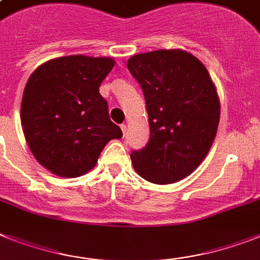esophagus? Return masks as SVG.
Segmentation results:
<instances>
[{
  "instance_id": "obj_1",
  "label": "esophagus",
  "mask_w": 260,
  "mask_h": 260,
  "mask_svg": "<svg viewBox=\"0 0 260 260\" xmlns=\"http://www.w3.org/2000/svg\"><path fill=\"white\" fill-rule=\"evenodd\" d=\"M120 128H121V131H123V135H125V132H126V125H125V124H121V125H120Z\"/></svg>"
}]
</instances>
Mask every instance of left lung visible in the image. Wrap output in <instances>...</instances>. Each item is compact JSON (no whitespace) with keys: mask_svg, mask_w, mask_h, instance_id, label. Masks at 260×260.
I'll list each match as a JSON object with an SVG mask.
<instances>
[{"mask_svg":"<svg viewBox=\"0 0 260 260\" xmlns=\"http://www.w3.org/2000/svg\"><path fill=\"white\" fill-rule=\"evenodd\" d=\"M126 66L145 98L149 141L131 160L144 180L177 182L202 162L215 139L219 99L206 67L184 50L131 56Z\"/></svg>","mask_w":260,"mask_h":260,"instance_id":"8db88e82","label":"left lung"}]
</instances>
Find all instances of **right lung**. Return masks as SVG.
<instances>
[{
    "instance_id": "1",
    "label": "right lung",
    "mask_w": 260,
    "mask_h": 260,
    "mask_svg": "<svg viewBox=\"0 0 260 260\" xmlns=\"http://www.w3.org/2000/svg\"><path fill=\"white\" fill-rule=\"evenodd\" d=\"M115 60L69 55L30 75L21 103L26 143L42 167L60 177L91 171L112 139L123 136L108 115L99 87Z\"/></svg>"
}]
</instances>
